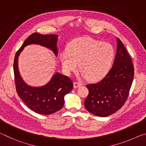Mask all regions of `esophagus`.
Listing matches in <instances>:
<instances>
[{"instance_id": "esophagus-1", "label": "esophagus", "mask_w": 146, "mask_h": 146, "mask_svg": "<svg viewBox=\"0 0 146 146\" xmlns=\"http://www.w3.org/2000/svg\"><path fill=\"white\" fill-rule=\"evenodd\" d=\"M82 86V84L77 82H74V88L76 89V88H78L80 87V86Z\"/></svg>"}]
</instances>
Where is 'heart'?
<instances>
[{
  "label": "heart",
  "mask_w": 146,
  "mask_h": 146,
  "mask_svg": "<svg viewBox=\"0 0 146 146\" xmlns=\"http://www.w3.org/2000/svg\"><path fill=\"white\" fill-rule=\"evenodd\" d=\"M115 51L111 44L84 36L73 39L68 44L60 60L67 75L79 68L82 77L95 81L106 75L115 58Z\"/></svg>",
  "instance_id": "heart-1"
}]
</instances>
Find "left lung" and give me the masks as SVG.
Returning <instances> with one entry per match:
<instances>
[{
  "label": "left lung",
  "instance_id": "1",
  "mask_svg": "<svg viewBox=\"0 0 146 146\" xmlns=\"http://www.w3.org/2000/svg\"><path fill=\"white\" fill-rule=\"evenodd\" d=\"M117 53L112 68L98 82L86 86L89 95L84 106L89 112L104 117L117 111L126 101L134 76V66L129 53L117 38Z\"/></svg>",
  "mask_w": 146,
  "mask_h": 146
}]
</instances>
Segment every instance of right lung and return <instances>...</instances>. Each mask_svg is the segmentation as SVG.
<instances>
[{
    "label": "right lung",
    "mask_w": 146,
    "mask_h": 146,
    "mask_svg": "<svg viewBox=\"0 0 146 146\" xmlns=\"http://www.w3.org/2000/svg\"><path fill=\"white\" fill-rule=\"evenodd\" d=\"M58 35L34 33L24 41L16 53L13 63L16 90L19 97L32 111L41 115H51L62 108L64 97L73 90V84L67 76L56 72L44 86L33 87L27 84L21 76L18 66L20 54L26 46L37 44L49 49L56 56L58 55Z\"/></svg>",
    "instance_id": "obj_1"
}]
</instances>
